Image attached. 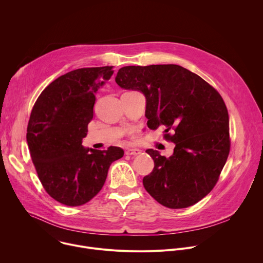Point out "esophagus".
Masks as SVG:
<instances>
[{"mask_svg":"<svg viewBox=\"0 0 263 263\" xmlns=\"http://www.w3.org/2000/svg\"><path fill=\"white\" fill-rule=\"evenodd\" d=\"M141 153V151L139 148H128L126 151V155H130V156H137Z\"/></svg>","mask_w":263,"mask_h":263,"instance_id":"34e87169","label":"esophagus"}]
</instances>
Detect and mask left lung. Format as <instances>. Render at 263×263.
Instances as JSON below:
<instances>
[{"label":"left lung","mask_w":263,"mask_h":263,"mask_svg":"<svg viewBox=\"0 0 263 263\" xmlns=\"http://www.w3.org/2000/svg\"><path fill=\"white\" fill-rule=\"evenodd\" d=\"M116 82L144 95L147 127L165 126V139L176 144L170 157L145 151L154 160L142 180L145 191L173 209L198 203L212 191L230 151L229 116L220 95L177 64L124 66ZM171 128L174 136L167 134Z\"/></svg>","instance_id":"left-lung-1"}]
</instances>
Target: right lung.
I'll return each instance as SVG.
<instances>
[{
	"label": "right lung",
	"instance_id": "add662e5",
	"mask_svg": "<svg viewBox=\"0 0 263 263\" xmlns=\"http://www.w3.org/2000/svg\"><path fill=\"white\" fill-rule=\"evenodd\" d=\"M112 66L78 68L62 74L36 100L27 128L30 155L46 192L66 206L90 201L106 181L110 164L123 148L84 147L87 125L93 118L96 93Z\"/></svg>",
	"mask_w": 263,
	"mask_h": 263
}]
</instances>
